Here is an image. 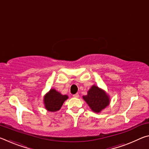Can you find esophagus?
<instances>
[{"instance_id": "1", "label": "esophagus", "mask_w": 149, "mask_h": 149, "mask_svg": "<svg viewBox=\"0 0 149 149\" xmlns=\"http://www.w3.org/2000/svg\"><path fill=\"white\" fill-rule=\"evenodd\" d=\"M73 97L75 98H79V94H78V93H76V94L73 95Z\"/></svg>"}]
</instances>
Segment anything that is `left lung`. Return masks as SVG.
<instances>
[{
	"mask_svg": "<svg viewBox=\"0 0 149 149\" xmlns=\"http://www.w3.org/2000/svg\"><path fill=\"white\" fill-rule=\"evenodd\" d=\"M83 99L96 113L100 112L110 104V97L107 93L95 85L91 87L87 95L84 96Z\"/></svg>",
	"mask_w": 149,
	"mask_h": 149,
	"instance_id": "left-lung-1",
	"label": "left lung"
}]
</instances>
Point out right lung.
Masks as SVG:
<instances>
[{
  "label": "right lung",
  "mask_w": 149,
  "mask_h": 149,
  "mask_svg": "<svg viewBox=\"0 0 149 149\" xmlns=\"http://www.w3.org/2000/svg\"><path fill=\"white\" fill-rule=\"evenodd\" d=\"M68 99L67 95H63L54 89H51L44 97L45 107L49 112H56Z\"/></svg>",
  "instance_id": "1"
}]
</instances>
